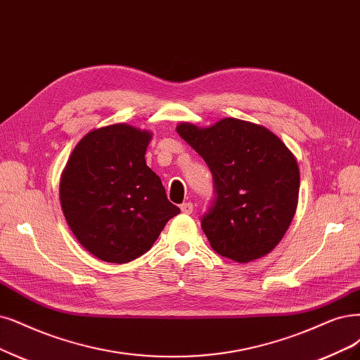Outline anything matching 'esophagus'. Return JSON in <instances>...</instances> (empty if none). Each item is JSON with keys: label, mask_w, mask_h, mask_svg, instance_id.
<instances>
[{"label": "esophagus", "mask_w": 360, "mask_h": 360, "mask_svg": "<svg viewBox=\"0 0 360 360\" xmlns=\"http://www.w3.org/2000/svg\"><path fill=\"white\" fill-rule=\"evenodd\" d=\"M193 209H194L193 203H182L181 205V210H182V214H185V215H190Z\"/></svg>", "instance_id": "obj_1"}]
</instances>
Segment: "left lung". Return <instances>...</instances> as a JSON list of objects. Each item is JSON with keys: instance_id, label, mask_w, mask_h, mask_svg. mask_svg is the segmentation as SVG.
I'll return each instance as SVG.
<instances>
[{"instance_id": "8db88e82", "label": "left lung", "mask_w": 360, "mask_h": 360, "mask_svg": "<svg viewBox=\"0 0 360 360\" xmlns=\"http://www.w3.org/2000/svg\"><path fill=\"white\" fill-rule=\"evenodd\" d=\"M176 130L214 178L215 197L202 217L212 249L237 262L267 255L297 210L300 169L294 154L269 129L237 118L205 129L182 123Z\"/></svg>"}]
</instances>
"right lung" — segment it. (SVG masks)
Returning <instances> with one entry per match:
<instances>
[{"label":"right lung","instance_id":"add662e5","mask_svg":"<svg viewBox=\"0 0 360 360\" xmlns=\"http://www.w3.org/2000/svg\"><path fill=\"white\" fill-rule=\"evenodd\" d=\"M150 131L129 124L93 130L78 142L60 178V205L91 255L126 264L148 252L179 214L145 163Z\"/></svg>","mask_w":360,"mask_h":360}]
</instances>
